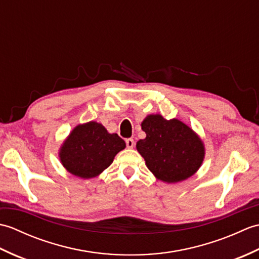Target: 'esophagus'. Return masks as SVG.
I'll return each mask as SVG.
<instances>
[{
	"label": "esophagus",
	"instance_id": "obj_1",
	"mask_svg": "<svg viewBox=\"0 0 259 259\" xmlns=\"http://www.w3.org/2000/svg\"><path fill=\"white\" fill-rule=\"evenodd\" d=\"M125 145H126V148H129V149H133V148L135 147V140L133 138H129L125 140Z\"/></svg>",
	"mask_w": 259,
	"mask_h": 259
}]
</instances>
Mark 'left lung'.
<instances>
[{
    "label": "left lung",
    "instance_id": "8db88e82",
    "mask_svg": "<svg viewBox=\"0 0 259 259\" xmlns=\"http://www.w3.org/2000/svg\"><path fill=\"white\" fill-rule=\"evenodd\" d=\"M147 137L137 142L148 169L164 183L172 184L191 177L205 156L202 141L178 119L166 120L150 114L141 123Z\"/></svg>",
    "mask_w": 259,
    "mask_h": 259
}]
</instances>
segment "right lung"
<instances>
[{"mask_svg": "<svg viewBox=\"0 0 259 259\" xmlns=\"http://www.w3.org/2000/svg\"><path fill=\"white\" fill-rule=\"evenodd\" d=\"M125 148L117 134H109L100 123L90 121L70 134L60 151V159L70 174L89 179L101 174Z\"/></svg>", "mask_w": 259, "mask_h": 259, "instance_id": "add662e5", "label": "right lung"}]
</instances>
